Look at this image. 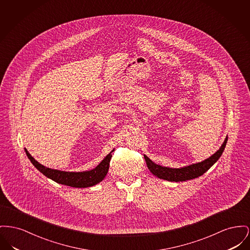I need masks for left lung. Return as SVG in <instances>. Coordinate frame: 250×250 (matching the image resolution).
Returning <instances> with one entry per match:
<instances>
[{
    "instance_id": "left-lung-1",
    "label": "left lung",
    "mask_w": 250,
    "mask_h": 250,
    "mask_svg": "<svg viewBox=\"0 0 250 250\" xmlns=\"http://www.w3.org/2000/svg\"><path fill=\"white\" fill-rule=\"evenodd\" d=\"M227 142H228V136L226 137L220 148L209 158L206 159L203 162L192 163L180 168H171V167H165V166L159 165L152 162L146 155H145V159H146L148 169L154 176L168 181H175V182L186 181V180H190V179H193L198 176H202L215 162H217L225 150Z\"/></svg>"
}]
</instances>
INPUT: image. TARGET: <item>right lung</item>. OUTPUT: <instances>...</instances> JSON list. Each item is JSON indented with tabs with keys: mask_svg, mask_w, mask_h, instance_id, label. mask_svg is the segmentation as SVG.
I'll return each mask as SVG.
<instances>
[{
	"mask_svg": "<svg viewBox=\"0 0 250 250\" xmlns=\"http://www.w3.org/2000/svg\"><path fill=\"white\" fill-rule=\"evenodd\" d=\"M24 151L30 162H32V164L48 178L56 181L59 184L70 186V187L88 188L100 183L104 178V176H106L109 168V162L112 157L111 153L114 151V149L108 155H106L103 161L100 162L95 168L88 171H82V172H67V171H60L57 169L48 168L44 165L41 164L40 162H37L30 155L26 148H24Z\"/></svg>",
	"mask_w": 250,
	"mask_h": 250,
	"instance_id": "add662e5",
	"label": "right lung"
}]
</instances>
